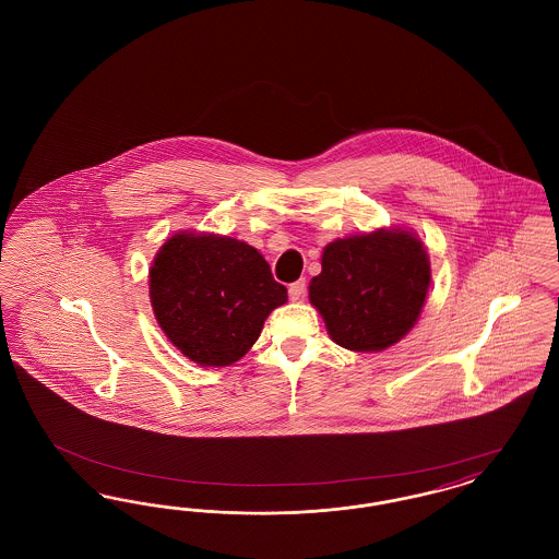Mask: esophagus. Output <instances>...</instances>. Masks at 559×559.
Instances as JSON below:
<instances>
[{
  "label": "esophagus",
  "instance_id": "esophagus-1",
  "mask_svg": "<svg viewBox=\"0 0 559 559\" xmlns=\"http://www.w3.org/2000/svg\"><path fill=\"white\" fill-rule=\"evenodd\" d=\"M306 289H308V285H306V278H299V281H295V283L289 285V297H292L293 301H297V299H304Z\"/></svg>",
  "mask_w": 559,
  "mask_h": 559
}]
</instances>
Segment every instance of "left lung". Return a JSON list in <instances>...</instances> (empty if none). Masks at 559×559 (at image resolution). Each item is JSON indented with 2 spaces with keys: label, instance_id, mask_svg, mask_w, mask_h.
<instances>
[{
  "label": "left lung",
  "instance_id": "8db88e82",
  "mask_svg": "<svg viewBox=\"0 0 559 559\" xmlns=\"http://www.w3.org/2000/svg\"><path fill=\"white\" fill-rule=\"evenodd\" d=\"M429 258L406 230H377L329 242L322 272L310 283V301L335 344L379 352L400 342L419 319Z\"/></svg>",
  "mask_w": 559,
  "mask_h": 559
}]
</instances>
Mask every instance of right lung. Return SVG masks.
Segmentation results:
<instances>
[{"instance_id":"right-lung-1","label":"right lung","mask_w":559,"mask_h":559,"mask_svg":"<svg viewBox=\"0 0 559 559\" xmlns=\"http://www.w3.org/2000/svg\"><path fill=\"white\" fill-rule=\"evenodd\" d=\"M151 301L160 329L187 358L228 367L258 342L267 314L287 301V287L247 242L176 235L151 267Z\"/></svg>"}]
</instances>
